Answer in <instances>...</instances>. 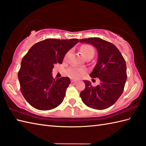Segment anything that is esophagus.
<instances>
[{
    "mask_svg": "<svg viewBox=\"0 0 146 146\" xmlns=\"http://www.w3.org/2000/svg\"><path fill=\"white\" fill-rule=\"evenodd\" d=\"M76 82V80H73V79H71V83H75Z\"/></svg>",
    "mask_w": 146,
    "mask_h": 146,
    "instance_id": "obj_1",
    "label": "esophagus"
}]
</instances>
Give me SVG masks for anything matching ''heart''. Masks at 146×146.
Wrapping results in <instances>:
<instances>
[{"mask_svg": "<svg viewBox=\"0 0 146 146\" xmlns=\"http://www.w3.org/2000/svg\"><path fill=\"white\" fill-rule=\"evenodd\" d=\"M80 51L83 56L85 58L89 55H94L95 50L94 48L90 45L84 44L81 46ZM70 52H68L64 56V59H67L69 55ZM85 73V70L82 68H78L75 66H71L66 70L67 75L73 78H78L81 77L83 73Z\"/></svg>", "mask_w": 146, "mask_h": 146, "instance_id": "obj_1", "label": "heart"}]
</instances>
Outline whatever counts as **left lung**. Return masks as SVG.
<instances>
[{
    "label": "left lung",
    "mask_w": 146,
    "mask_h": 146,
    "mask_svg": "<svg viewBox=\"0 0 146 146\" xmlns=\"http://www.w3.org/2000/svg\"><path fill=\"white\" fill-rule=\"evenodd\" d=\"M97 48L98 61L91 73L92 78H98L100 84L92 86L84 81L85 88L80 97L86 106L97 110H104L113 105L122 94L127 80L124 58L112 43L98 38L80 39Z\"/></svg>",
    "instance_id": "obj_1"
}]
</instances>
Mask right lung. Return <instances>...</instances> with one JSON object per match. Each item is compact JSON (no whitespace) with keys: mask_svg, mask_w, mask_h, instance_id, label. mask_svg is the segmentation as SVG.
<instances>
[{"mask_svg":"<svg viewBox=\"0 0 146 146\" xmlns=\"http://www.w3.org/2000/svg\"><path fill=\"white\" fill-rule=\"evenodd\" d=\"M78 39H47L34 44L23 57L18 72L21 92L34 108L48 110L60 105L70 84L68 77L55 79L54 65L62 64L66 52Z\"/></svg>","mask_w":146,"mask_h":146,"instance_id":"right-lung-1","label":"right lung"}]
</instances>
